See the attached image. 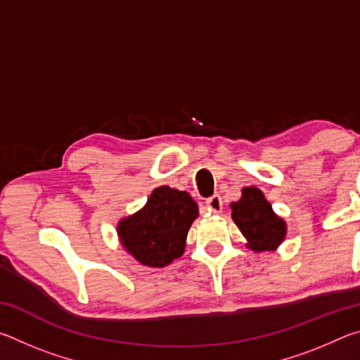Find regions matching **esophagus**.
I'll use <instances>...</instances> for the list:
<instances>
[{
	"label": "esophagus",
	"mask_w": 360,
	"mask_h": 360,
	"mask_svg": "<svg viewBox=\"0 0 360 360\" xmlns=\"http://www.w3.org/2000/svg\"><path fill=\"white\" fill-rule=\"evenodd\" d=\"M206 208L214 214H219L222 211V198L221 195H212L208 200H206Z\"/></svg>",
	"instance_id": "1"
}]
</instances>
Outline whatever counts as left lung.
I'll list each match as a JSON object with an SVG mask.
<instances>
[{"mask_svg":"<svg viewBox=\"0 0 360 360\" xmlns=\"http://www.w3.org/2000/svg\"><path fill=\"white\" fill-rule=\"evenodd\" d=\"M231 219L254 252L275 251L288 235V224L271 208L264 192L257 187H245L238 202L230 205Z\"/></svg>","mask_w":360,"mask_h":360,"instance_id":"obj_1","label":"left lung"}]
</instances>
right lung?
<instances>
[{
	"label": "right lung",
	"mask_w": 360,
	"mask_h": 360,
	"mask_svg": "<svg viewBox=\"0 0 360 360\" xmlns=\"http://www.w3.org/2000/svg\"><path fill=\"white\" fill-rule=\"evenodd\" d=\"M197 217L198 205L191 195L162 186L152 191L141 210L120 219L117 236L139 264L162 268L184 254L187 233Z\"/></svg>",
	"instance_id": "right-lung-1"
}]
</instances>
